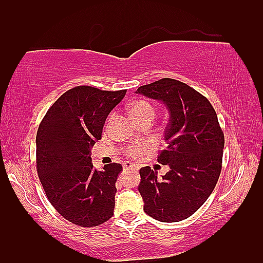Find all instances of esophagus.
I'll list each match as a JSON object with an SVG mask.
<instances>
[{"mask_svg":"<svg viewBox=\"0 0 263 263\" xmlns=\"http://www.w3.org/2000/svg\"><path fill=\"white\" fill-rule=\"evenodd\" d=\"M124 168H125V170H129V168H136V167H135L132 163L125 162V163H124Z\"/></svg>","mask_w":263,"mask_h":263,"instance_id":"34e87169","label":"esophagus"}]
</instances>
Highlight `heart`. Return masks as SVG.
Returning <instances> with one entry per match:
<instances>
[{
    "mask_svg": "<svg viewBox=\"0 0 263 263\" xmlns=\"http://www.w3.org/2000/svg\"><path fill=\"white\" fill-rule=\"evenodd\" d=\"M131 114L136 120H139V119H143V118L154 119V117H155V106L146 100L136 101V102L131 106ZM137 153H138L137 148H132L129 149L126 154H127L128 157H135L137 156Z\"/></svg>",
    "mask_w": 263,
    "mask_h": 263,
    "instance_id": "b5f03b06",
    "label": "heart"
}]
</instances>
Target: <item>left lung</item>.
I'll use <instances>...</instances> for the list:
<instances>
[{
	"label": "left lung",
	"instance_id": "obj_1",
	"mask_svg": "<svg viewBox=\"0 0 263 263\" xmlns=\"http://www.w3.org/2000/svg\"><path fill=\"white\" fill-rule=\"evenodd\" d=\"M137 93L162 101L170 111L166 148L157 161L170 172L157 178L149 166L139 170L138 191L144 212L162 222L187 219L214 190L222 167L225 137L211 102L179 80L162 78L142 85Z\"/></svg>",
	"mask_w": 263,
	"mask_h": 263
}]
</instances>
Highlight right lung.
I'll return each mask as SVG.
<instances>
[{"instance_id":"1","label":"right lung","mask_w":263,"mask_h":263,"mask_svg":"<svg viewBox=\"0 0 263 263\" xmlns=\"http://www.w3.org/2000/svg\"><path fill=\"white\" fill-rule=\"evenodd\" d=\"M125 93L76 86L55 101L38 127L36 164L42 186L56 212L74 225L100 226L114 214L115 183L122 166L113 162L95 170L91 148Z\"/></svg>"}]
</instances>
